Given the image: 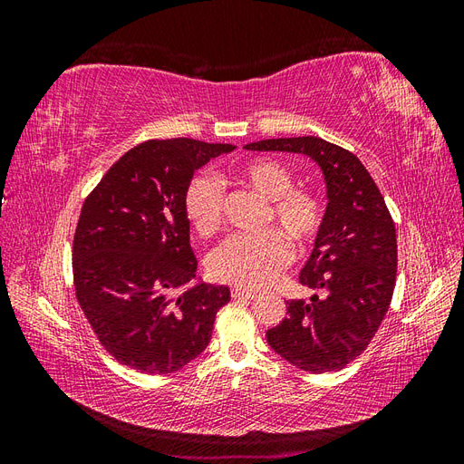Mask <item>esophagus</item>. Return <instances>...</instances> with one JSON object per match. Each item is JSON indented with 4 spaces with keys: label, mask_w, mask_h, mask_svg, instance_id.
Listing matches in <instances>:
<instances>
[{
    "label": "esophagus",
    "mask_w": 464,
    "mask_h": 464,
    "mask_svg": "<svg viewBox=\"0 0 464 464\" xmlns=\"http://www.w3.org/2000/svg\"><path fill=\"white\" fill-rule=\"evenodd\" d=\"M232 298L234 300H254L256 298V292L236 286V288H232Z\"/></svg>",
    "instance_id": "obj_1"
}]
</instances>
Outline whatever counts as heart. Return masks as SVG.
Returning a JSON list of instances; mask_svg holds the SVG:
<instances>
[{
	"label": "heart",
	"mask_w": 464,
	"mask_h": 464,
	"mask_svg": "<svg viewBox=\"0 0 464 464\" xmlns=\"http://www.w3.org/2000/svg\"><path fill=\"white\" fill-rule=\"evenodd\" d=\"M240 186L266 199L263 227H276L254 236H234L215 249L208 269L215 278L240 288H263L292 261V246L300 254L310 249L325 222L319 195L294 186L290 168L276 159L257 157L234 166L217 178L195 176L184 193L186 217L199 236H215L222 227L224 188Z\"/></svg>",
	"instance_id": "1"
}]
</instances>
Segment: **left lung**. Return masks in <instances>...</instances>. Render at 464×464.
Masks as SVG:
<instances>
[{
	"instance_id": "obj_1",
	"label": "left lung",
	"mask_w": 464,
	"mask_h": 464,
	"mask_svg": "<svg viewBox=\"0 0 464 464\" xmlns=\"http://www.w3.org/2000/svg\"><path fill=\"white\" fill-rule=\"evenodd\" d=\"M246 149L307 154L325 174V222L300 273V283L323 296L290 300L266 343L300 370L339 372L368 348L387 315L397 280L395 222L354 152L312 135L265 139Z\"/></svg>"
}]
</instances>
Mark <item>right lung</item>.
I'll return each instance as SVG.
<instances>
[{"instance_id":"add662e5","label":"right lung","mask_w":464,"mask_h":464,"mask_svg":"<svg viewBox=\"0 0 464 464\" xmlns=\"http://www.w3.org/2000/svg\"><path fill=\"white\" fill-rule=\"evenodd\" d=\"M232 145L150 139L87 195L73 237L77 302L98 343L128 368L164 375L207 348L227 286L195 285L184 193Z\"/></svg>"}]
</instances>
